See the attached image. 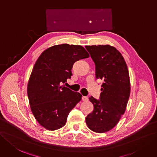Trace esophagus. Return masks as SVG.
<instances>
[{
  "label": "esophagus",
  "mask_w": 157,
  "mask_h": 157,
  "mask_svg": "<svg viewBox=\"0 0 157 157\" xmlns=\"http://www.w3.org/2000/svg\"><path fill=\"white\" fill-rule=\"evenodd\" d=\"M82 100L84 101H86L89 100V98L86 97V96H83L82 97Z\"/></svg>",
  "instance_id": "esophagus-1"
}]
</instances>
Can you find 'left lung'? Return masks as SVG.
<instances>
[{
	"label": "left lung",
	"mask_w": 157,
	"mask_h": 157,
	"mask_svg": "<svg viewBox=\"0 0 157 157\" xmlns=\"http://www.w3.org/2000/svg\"><path fill=\"white\" fill-rule=\"evenodd\" d=\"M85 48L95 63L96 78L104 81L100 100L89 98L94 111L85 121L91 131L103 133L114 128L125 111L131 92L129 71L122 55L114 46L92 45Z\"/></svg>",
	"instance_id": "1"
}]
</instances>
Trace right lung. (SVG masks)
Here are the masks:
<instances>
[{
	"label": "right lung",
	"mask_w": 157,
	"mask_h": 157,
	"mask_svg": "<svg viewBox=\"0 0 157 157\" xmlns=\"http://www.w3.org/2000/svg\"><path fill=\"white\" fill-rule=\"evenodd\" d=\"M89 57L83 46L68 44L52 46L39 57L29 78L27 94L34 117L44 128H61L82 100L80 93L61 84L71 78L73 64Z\"/></svg>",
	"instance_id": "1"
}]
</instances>
